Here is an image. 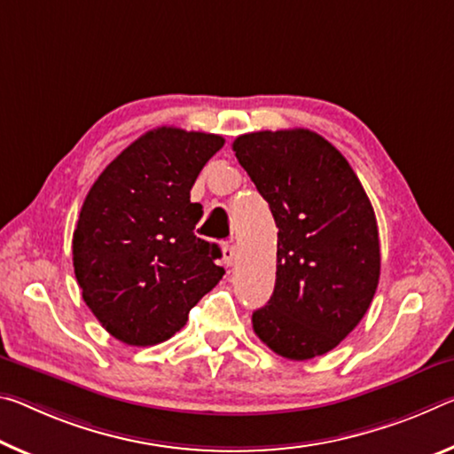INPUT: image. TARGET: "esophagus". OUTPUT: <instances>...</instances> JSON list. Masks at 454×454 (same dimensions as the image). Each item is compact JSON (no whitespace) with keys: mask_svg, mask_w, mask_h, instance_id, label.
<instances>
[{"mask_svg":"<svg viewBox=\"0 0 454 454\" xmlns=\"http://www.w3.org/2000/svg\"><path fill=\"white\" fill-rule=\"evenodd\" d=\"M222 258H224V262L228 266L234 264V261H236V247H234L232 240L222 242Z\"/></svg>","mask_w":454,"mask_h":454,"instance_id":"obj_1","label":"esophagus"}]
</instances>
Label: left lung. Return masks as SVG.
Wrapping results in <instances>:
<instances>
[{"instance_id":"left-lung-1","label":"left lung","mask_w":454,"mask_h":454,"mask_svg":"<svg viewBox=\"0 0 454 454\" xmlns=\"http://www.w3.org/2000/svg\"><path fill=\"white\" fill-rule=\"evenodd\" d=\"M232 149L278 228L275 291L253 313L254 333L294 362L327 354L378 289L372 201L348 160L309 129L247 133Z\"/></svg>"}]
</instances>
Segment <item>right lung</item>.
Returning <instances> with one entry per match:
<instances>
[{
  "label": "right lung",
  "instance_id": "obj_1",
  "mask_svg": "<svg viewBox=\"0 0 454 454\" xmlns=\"http://www.w3.org/2000/svg\"><path fill=\"white\" fill-rule=\"evenodd\" d=\"M224 145L214 133L160 127L106 165L72 236L82 299L113 337L155 345L176 335L224 269L218 244L198 239L190 190Z\"/></svg>",
  "mask_w": 454,
  "mask_h": 454
}]
</instances>
